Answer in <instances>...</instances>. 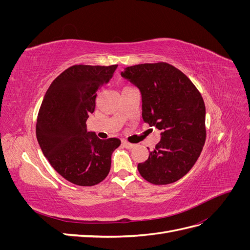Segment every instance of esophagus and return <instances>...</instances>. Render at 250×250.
<instances>
[{"label": "esophagus", "instance_id": "obj_1", "mask_svg": "<svg viewBox=\"0 0 250 250\" xmlns=\"http://www.w3.org/2000/svg\"><path fill=\"white\" fill-rule=\"evenodd\" d=\"M123 146H124L125 148H127V149H132V148L134 147V144H130V143H128V142L124 141V142H123Z\"/></svg>", "mask_w": 250, "mask_h": 250}]
</instances>
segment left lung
I'll use <instances>...</instances> for the list:
<instances>
[{"label": "left lung", "instance_id": "left-lung-1", "mask_svg": "<svg viewBox=\"0 0 250 250\" xmlns=\"http://www.w3.org/2000/svg\"><path fill=\"white\" fill-rule=\"evenodd\" d=\"M122 77L142 95L144 122L162 131L148 160L138 165L153 185L175 183L192 169L206 143V105L186 75L167 62L128 66Z\"/></svg>", "mask_w": 250, "mask_h": 250}]
</instances>
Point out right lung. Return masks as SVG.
Wrapping results in <instances>:
<instances>
[{"label":"right lung","mask_w":250,"mask_h":250,"mask_svg":"<svg viewBox=\"0 0 250 250\" xmlns=\"http://www.w3.org/2000/svg\"><path fill=\"white\" fill-rule=\"evenodd\" d=\"M76 64L51 83L36 121V138L43 155L70 183L92 187L108 175L117 138L101 140L86 129L96 106L97 90L106 84L117 69Z\"/></svg>","instance_id":"obj_1"}]
</instances>
